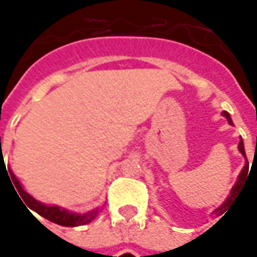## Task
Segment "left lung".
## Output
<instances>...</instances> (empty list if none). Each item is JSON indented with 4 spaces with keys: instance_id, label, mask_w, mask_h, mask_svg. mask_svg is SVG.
Wrapping results in <instances>:
<instances>
[{
    "instance_id": "left-lung-1",
    "label": "left lung",
    "mask_w": 257,
    "mask_h": 257,
    "mask_svg": "<svg viewBox=\"0 0 257 257\" xmlns=\"http://www.w3.org/2000/svg\"><path fill=\"white\" fill-rule=\"evenodd\" d=\"M223 117H226V120H227V123L230 124V125H233V121H232V117H230V114L227 113V111H223L222 113ZM237 149H239V152L242 153V156L244 157V160H246V163H244V167L242 169V172H240V174H239V177H237V182L234 183V186H233L232 192H230V196L224 200V203L223 204H220V207H217L214 212H213V214H216V216H220V214H223V212L227 209V206H230V203L233 202V197H236V194L239 193V190H240V187H242L243 183H246L244 180L247 179V174H249V163H247V159H246V152H244V144H243V140L240 139V142H239V146H237Z\"/></svg>"
}]
</instances>
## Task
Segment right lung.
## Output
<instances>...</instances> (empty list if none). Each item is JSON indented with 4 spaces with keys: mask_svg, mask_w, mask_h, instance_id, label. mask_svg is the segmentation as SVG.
I'll return each mask as SVG.
<instances>
[{
    "mask_svg": "<svg viewBox=\"0 0 257 257\" xmlns=\"http://www.w3.org/2000/svg\"><path fill=\"white\" fill-rule=\"evenodd\" d=\"M0 147H1V137H0ZM4 157H1V162H3ZM7 170V169H5ZM10 173L8 179L10 182L13 180V187L15 185L14 189H17V192L20 194V197L23 199L24 203L27 204L28 209H31L33 212L38 213L40 216H43L44 219L50 220V222L55 223V224H60V226H65V227H75V226H84L87 223L93 222L94 219L97 217V214L101 212L103 207H97L93 210H88L84 213H77V212H68L67 209L61 207V206H57V204H45V203L38 202L37 199H34L30 193H27L23 187V184L20 183V180L15 177V174L13 170L8 167V172ZM21 200V199H20ZM23 202V201H21ZM24 204V206H25ZM33 214V213H31Z\"/></svg>",
    "mask_w": 257,
    "mask_h": 257,
    "instance_id": "add662e5",
    "label": "right lung"
}]
</instances>
